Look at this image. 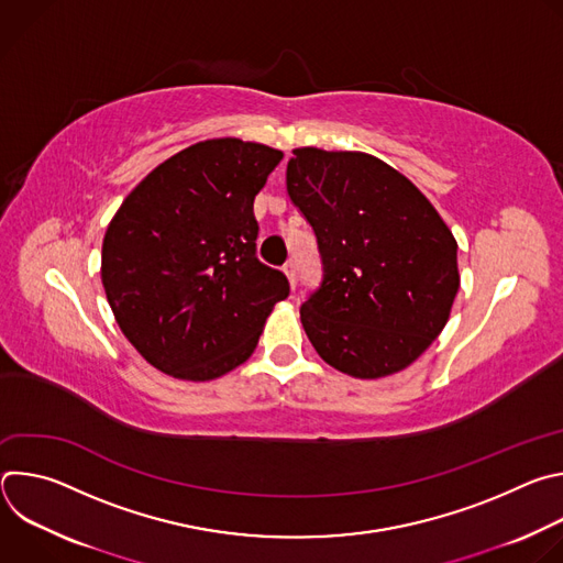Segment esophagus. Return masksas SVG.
<instances>
[{"mask_svg":"<svg viewBox=\"0 0 563 563\" xmlns=\"http://www.w3.org/2000/svg\"><path fill=\"white\" fill-rule=\"evenodd\" d=\"M283 272H285V276H287L289 285H291V287H296V265H294V263H287V265L283 267Z\"/></svg>","mask_w":563,"mask_h":563,"instance_id":"esophagus-1","label":"esophagus"}]
</instances>
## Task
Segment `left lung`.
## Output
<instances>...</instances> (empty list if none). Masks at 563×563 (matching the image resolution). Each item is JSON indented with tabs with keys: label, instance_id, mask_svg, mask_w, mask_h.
<instances>
[{
	"label": "left lung",
	"instance_id": "1",
	"mask_svg": "<svg viewBox=\"0 0 563 563\" xmlns=\"http://www.w3.org/2000/svg\"><path fill=\"white\" fill-rule=\"evenodd\" d=\"M287 194L323 261V283L300 307L318 356L354 378L406 369L443 332L461 285L445 220L363 151L294 148Z\"/></svg>",
	"mask_w": 563,
	"mask_h": 563
}]
</instances>
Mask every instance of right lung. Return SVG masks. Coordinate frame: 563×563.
Wrapping results in <instances>:
<instances>
[{"label":"right lung","mask_w":563,"mask_h":563,"mask_svg":"<svg viewBox=\"0 0 563 563\" xmlns=\"http://www.w3.org/2000/svg\"><path fill=\"white\" fill-rule=\"evenodd\" d=\"M283 151L238 137L196 142L120 205L102 243V285L129 343L155 369L211 380L256 350L283 272L256 258L254 198Z\"/></svg>","instance_id":"add662e5"}]
</instances>
